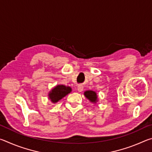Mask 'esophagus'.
Listing matches in <instances>:
<instances>
[{"label":"esophagus","instance_id":"34e87169","mask_svg":"<svg viewBox=\"0 0 152 152\" xmlns=\"http://www.w3.org/2000/svg\"><path fill=\"white\" fill-rule=\"evenodd\" d=\"M83 88H84V87H83V86L82 85H78V92H82V91H83Z\"/></svg>","mask_w":152,"mask_h":152}]
</instances>
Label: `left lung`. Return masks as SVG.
I'll return each mask as SVG.
<instances>
[{
	"instance_id": "1",
	"label": "left lung",
	"mask_w": 152,
	"mask_h": 152,
	"mask_svg": "<svg viewBox=\"0 0 152 152\" xmlns=\"http://www.w3.org/2000/svg\"><path fill=\"white\" fill-rule=\"evenodd\" d=\"M84 96L88 99L90 101L96 103L98 101V97L96 92L92 91H86L84 92Z\"/></svg>"
}]
</instances>
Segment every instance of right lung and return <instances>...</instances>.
<instances>
[{"label": "right lung", "mask_w": 152, "mask_h": 152, "mask_svg": "<svg viewBox=\"0 0 152 152\" xmlns=\"http://www.w3.org/2000/svg\"><path fill=\"white\" fill-rule=\"evenodd\" d=\"M71 91L72 88L70 87L64 85H57L50 92L48 96L53 103H56L70 93Z\"/></svg>", "instance_id": "obj_1"}]
</instances>
